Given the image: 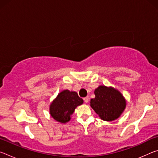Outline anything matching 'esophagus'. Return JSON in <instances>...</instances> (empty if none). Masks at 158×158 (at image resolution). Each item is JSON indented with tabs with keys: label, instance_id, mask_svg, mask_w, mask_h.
Here are the masks:
<instances>
[{
	"label": "esophagus",
	"instance_id": "obj_1",
	"mask_svg": "<svg viewBox=\"0 0 158 158\" xmlns=\"http://www.w3.org/2000/svg\"><path fill=\"white\" fill-rule=\"evenodd\" d=\"M84 100L85 103H88V102H89V98L88 97V96H87V97H85L84 98Z\"/></svg>",
	"mask_w": 158,
	"mask_h": 158
}]
</instances>
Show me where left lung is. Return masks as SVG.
Masks as SVG:
<instances>
[{"mask_svg":"<svg viewBox=\"0 0 158 158\" xmlns=\"http://www.w3.org/2000/svg\"><path fill=\"white\" fill-rule=\"evenodd\" d=\"M95 98L90 100V106L102 120L112 121L123 112L126 101L118 90L100 85L94 91Z\"/></svg>","mask_w":158,"mask_h":158,"instance_id":"left-lung-1","label":"left lung"}]
</instances>
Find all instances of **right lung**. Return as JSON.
I'll return each instance as SVG.
<instances>
[{
	"label": "right lung",
	"instance_id": "add662e5",
	"mask_svg": "<svg viewBox=\"0 0 158 158\" xmlns=\"http://www.w3.org/2000/svg\"><path fill=\"white\" fill-rule=\"evenodd\" d=\"M84 102L77 92L64 90L58 93L56 99L50 105V114L53 119L61 123H66L70 121L71 115L77 106Z\"/></svg>",
	"mask_w": 158,
	"mask_h": 158
}]
</instances>
